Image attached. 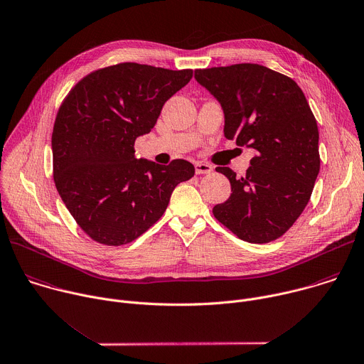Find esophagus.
Instances as JSON below:
<instances>
[{
	"label": "esophagus",
	"mask_w": 364,
	"mask_h": 364,
	"mask_svg": "<svg viewBox=\"0 0 364 364\" xmlns=\"http://www.w3.org/2000/svg\"><path fill=\"white\" fill-rule=\"evenodd\" d=\"M194 167H196L197 174H208L213 171V166L208 163H203V161H197Z\"/></svg>",
	"instance_id": "esophagus-1"
}]
</instances>
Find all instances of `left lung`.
<instances>
[{
  "label": "left lung",
  "mask_w": 364,
  "mask_h": 364,
  "mask_svg": "<svg viewBox=\"0 0 364 364\" xmlns=\"http://www.w3.org/2000/svg\"><path fill=\"white\" fill-rule=\"evenodd\" d=\"M194 78L220 102L225 139L256 153L243 177L215 168L231 194L213 214L238 238L269 243L300 217L320 171L310 105L296 81L259 64L196 70Z\"/></svg>",
  "instance_id": "1"
}]
</instances>
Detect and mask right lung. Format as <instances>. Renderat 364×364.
Listing matches in <instances>:
<instances>
[{
    "mask_svg": "<svg viewBox=\"0 0 364 364\" xmlns=\"http://www.w3.org/2000/svg\"><path fill=\"white\" fill-rule=\"evenodd\" d=\"M193 70L121 63L97 70L70 91L53 130L54 181L78 225L105 246H121L147 231L194 166H160L136 159V139L151 132L164 102Z\"/></svg>",
    "mask_w": 364,
    "mask_h": 364,
    "instance_id": "obj_1",
    "label": "right lung"
}]
</instances>
